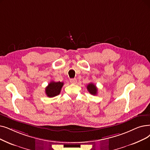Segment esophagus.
<instances>
[{
	"instance_id": "esophagus-1",
	"label": "esophagus",
	"mask_w": 150,
	"mask_h": 150,
	"mask_svg": "<svg viewBox=\"0 0 150 150\" xmlns=\"http://www.w3.org/2000/svg\"><path fill=\"white\" fill-rule=\"evenodd\" d=\"M70 82L71 83V84H76V82H77V80L76 79H71L70 80Z\"/></svg>"
}]
</instances>
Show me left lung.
Listing matches in <instances>:
<instances>
[{
  "instance_id": "left-lung-1",
  "label": "left lung",
  "mask_w": 150,
  "mask_h": 150,
  "mask_svg": "<svg viewBox=\"0 0 150 150\" xmlns=\"http://www.w3.org/2000/svg\"><path fill=\"white\" fill-rule=\"evenodd\" d=\"M87 89L89 91V93L92 95H97V88L95 84H94L93 83H89L87 86Z\"/></svg>"
}]
</instances>
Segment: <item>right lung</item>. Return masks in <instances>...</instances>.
Here are the masks:
<instances>
[{"label":"right lung","mask_w":150,"mask_h":150,"mask_svg":"<svg viewBox=\"0 0 150 150\" xmlns=\"http://www.w3.org/2000/svg\"><path fill=\"white\" fill-rule=\"evenodd\" d=\"M63 85L62 82L51 81L45 88V93L48 97H54L60 94Z\"/></svg>","instance_id":"1"}]
</instances>
